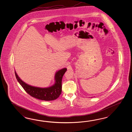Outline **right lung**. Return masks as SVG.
I'll return each instance as SVG.
<instances>
[{
	"instance_id": "right-lung-1",
	"label": "right lung",
	"mask_w": 132,
	"mask_h": 132,
	"mask_svg": "<svg viewBox=\"0 0 132 132\" xmlns=\"http://www.w3.org/2000/svg\"><path fill=\"white\" fill-rule=\"evenodd\" d=\"M67 69L64 68L57 71L55 74V83L53 86L47 88H40L32 87L23 82L18 77L16 72L15 75L18 82L24 90L31 96L38 100L51 101L57 99L62 93V77Z\"/></svg>"
}]
</instances>
